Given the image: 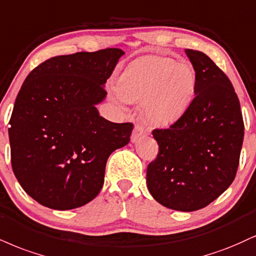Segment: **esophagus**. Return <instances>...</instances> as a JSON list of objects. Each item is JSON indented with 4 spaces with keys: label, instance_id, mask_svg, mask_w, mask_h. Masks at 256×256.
<instances>
[{
    "label": "esophagus",
    "instance_id": "34e87169",
    "mask_svg": "<svg viewBox=\"0 0 256 256\" xmlns=\"http://www.w3.org/2000/svg\"><path fill=\"white\" fill-rule=\"evenodd\" d=\"M146 134V130L144 126L142 125H136L134 128V132L131 134V142L132 143H137L140 138H143Z\"/></svg>",
    "mask_w": 256,
    "mask_h": 256
}]
</instances>
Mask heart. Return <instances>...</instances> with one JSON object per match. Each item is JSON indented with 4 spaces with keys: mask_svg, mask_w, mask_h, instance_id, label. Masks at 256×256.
I'll return each mask as SVG.
<instances>
[{
    "mask_svg": "<svg viewBox=\"0 0 256 256\" xmlns=\"http://www.w3.org/2000/svg\"><path fill=\"white\" fill-rule=\"evenodd\" d=\"M198 76L188 62L162 56H144L128 64L118 80L116 100L142 102L154 125L173 124L194 100Z\"/></svg>",
    "mask_w": 256,
    "mask_h": 256,
    "instance_id": "heart-1",
    "label": "heart"
}]
</instances>
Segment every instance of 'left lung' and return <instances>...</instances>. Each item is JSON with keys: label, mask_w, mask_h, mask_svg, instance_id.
Masks as SVG:
<instances>
[{"label": "left lung", "mask_w": 256, "mask_h": 256, "mask_svg": "<svg viewBox=\"0 0 256 256\" xmlns=\"http://www.w3.org/2000/svg\"><path fill=\"white\" fill-rule=\"evenodd\" d=\"M184 52L198 76L196 98L170 128L152 131L158 154L148 166L146 184L161 205L190 212L208 206L232 184L244 125L226 74L202 52Z\"/></svg>", "instance_id": "1"}]
</instances>
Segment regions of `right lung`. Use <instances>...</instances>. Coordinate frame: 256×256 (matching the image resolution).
<instances>
[{"mask_svg": "<svg viewBox=\"0 0 256 256\" xmlns=\"http://www.w3.org/2000/svg\"><path fill=\"white\" fill-rule=\"evenodd\" d=\"M120 48L52 57L30 72L9 124L12 167L24 192L54 210L92 202L107 158L130 142L134 125L98 114Z\"/></svg>", "mask_w": 256, "mask_h": 256, "instance_id": "obj_1", "label": "right lung"}]
</instances>
